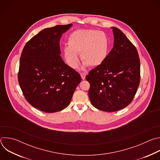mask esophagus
I'll return each instance as SVG.
<instances>
[{"label": "esophagus", "mask_w": 160, "mask_h": 160, "mask_svg": "<svg viewBox=\"0 0 160 160\" xmlns=\"http://www.w3.org/2000/svg\"><path fill=\"white\" fill-rule=\"evenodd\" d=\"M80 75H81V77H82V80H85V77H86V74H85V73H80Z\"/></svg>", "instance_id": "obj_1"}]
</instances>
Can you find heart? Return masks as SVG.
Returning a JSON list of instances; mask_svg holds the SVG:
<instances>
[{"label": "heart", "instance_id": "obj_1", "mask_svg": "<svg viewBox=\"0 0 160 160\" xmlns=\"http://www.w3.org/2000/svg\"><path fill=\"white\" fill-rule=\"evenodd\" d=\"M109 49V40L106 33L95 30H79L68 38V47L63 50L64 58L72 68L79 64L78 54L83 62V66L97 67L106 59Z\"/></svg>", "mask_w": 160, "mask_h": 160}]
</instances>
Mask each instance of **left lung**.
<instances>
[{
  "label": "left lung",
  "mask_w": 160,
  "mask_h": 160,
  "mask_svg": "<svg viewBox=\"0 0 160 160\" xmlns=\"http://www.w3.org/2000/svg\"><path fill=\"white\" fill-rule=\"evenodd\" d=\"M113 48L105 61L90 71L88 96L97 109L112 112L127 107L133 100L140 83L138 52L126 35L111 27Z\"/></svg>",
  "instance_id": "obj_1"
}]
</instances>
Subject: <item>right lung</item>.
Wrapping results in <instances>:
<instances>
[{"mask_svg":"<svg viewBox=\"0 0 160 160\" xmlns=\"http://www.w3.org/2000/svg\"><path fill=\"white\" fill-rule=\"evenodd\" d=\"M72 24L43 29L22 49L18 82L27 101L45 112L66 108L82 80L80 74L62 59L59 40Z\"/></svg>","mask_w":160,"mask_h":160,"instance_id":"1","label":"right lung"}]
</instances>
